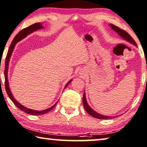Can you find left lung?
I'll return each mask as SVG.
<instances>
[{"instance_id": "left-lung-1", "label": "left lung", "mask_w": 147, "mask_h": 147, "mask_svg": "<svg viewBox=\"0 0 147 147\" xmlns=\"http://www.w3.org/2000/svg\"><path fill=\"white\" fill-rule=\"evenodd\" d=\"M111 26H112V28L115 31H116L118 34L121 35L122 38H124L125 40H127V41L129 42H131V43L133 44V45L136 46V42L134 41V40L132 38V37L131 36V35L129 34V33H127L126 31H125V30L122 29H121V28L118 27V26H115L112 24H111ZM83 103H84V108H85V109H86V112H87L88 114L90 115V116H93V117L98 118V119H109V118H111L110 116H103V115L98 114V113L95 112V111H94L93 109H92L89 105H88L87 100H86V94H85V92L84 93V96H83Z\"/></svg>"}]
</instances>
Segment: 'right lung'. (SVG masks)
Here are the masks:
<instances>
[{
	"label": "right lung",
	"instance_id": "obj_1",
	"mask_svg": "<svg viewBox=\"0 0 147 147\" xmlns=\"http://www.w3.org/2000/svg\"><path fill=\"white\" fill-rule=\"evenodd\" d=\"M42 28H43V26H42V24H40V23H35V24H32V25H30L29 26H28V27L24 28V29L21 30L20 32L18 33L16 35L15 38H13V41H12V42H11V45H10L7 54L6 59H5V72H4L5 79V90H6L7 94V95L9 96V97L10 99H11L12 101H13V103L15 104V105L18 108L20 109V110L23 111V112L26 113V114H31V115H35V116H37V115H43V114H47V113H49L51 110H52V109H53L55 107L56 104L57 103V102H56V103L54 105H53L52 107H50V108H48L47 109H45V110H42V111L33 110V109H30L26 108V107H24V106L22 105L21 104L19 103L18 102H17L15 98H13V95H12L11 91H10L9 87L8 79H7V70H8L9 61V59H10V57H11V53H12V52H13L14 47H15L16 44L18 42H19L20 40H22V39L25 38V37L27 35L30 34V33L33 32V31H36V30L42 29ZM71 81H72V80H70V81H69V82L67 83L66 86H65V88H66L67 86H68V85L70 84Z\"/></svg>",
	"mask_w": 147,
	"mask_h": 147
}]
</instances>
